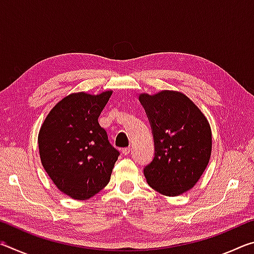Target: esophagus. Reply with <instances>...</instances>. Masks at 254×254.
Wrapping results in <instances>:
<instances>
[{"label":"esophagus","mask_w":254,"mask_h":254,"mask_svg":"<svg viewBox=\"0 0 254 254\" xmlns=\"http://www.w3.org/2000/svg\"><path fill=\"white\" fill-rule=\"evenodd\" d=\"M131 152V148L130 147H127V148H123L122 149V153L124 154V156H127L128 153Z\"/></svg>","instance_id":"34e87169"}]
</instances>
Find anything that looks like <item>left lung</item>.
Wrapping results in <instances>:
<instances>
[{"label":"left lung","instance_id":"1","mask_svg":"<svg viewBox=\"0 0 254 254\" xmlns=\"http://www.w3.org/2000/svg\"><path fill=\"white\" fill-rule=\"evenodd\" d=\"M154 141V157L144 167L147 182L166 196H178L198 182L212 152V131L200 110L183 93L141 94Z\"/></svg>","mask_w":254,"mask_h":254}]
</instances>
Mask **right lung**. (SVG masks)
Instances as JSON below:
<instances>
[{"mask_svg":"<svg viewBox=\"0 0 254 254\" xmlns=\"http://www.w3.org/2000/svg\"><path fill=\"white\" fill-rule=\"evenodd\" d=\"M111 95V91L70 94L56 104L41 126L38 144L42 166L59 190L74 199L101 191L120 156L98 123Z\"/></svg>","mask_w":254,"mask_h":254,"instance_id":"right-lung-1","label":"right lung"}]
</instances>
